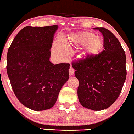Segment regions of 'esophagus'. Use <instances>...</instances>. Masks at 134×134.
<instances>
[{"label": "esophagus", "mask_w": 134, "mask_h": 134, "mask_svg": "<svg viewBox=\"0 0 134 134\" xmlns=\"http://www.w3.org/2000/svg\"><path fill=\"white\" fill-rule=\"evenodd\" d=\"M74 74V69L72 68V67H70V69H69V75L70 76H72Z\"/></svg>", "instance_id": "34e87169"}]
</instances>
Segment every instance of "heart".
Returning a JSON list of instances; mask_svg holds the SVG:
<instances>
[{
  "instance_id": "1",
  "label": "heart",
  "mask_w": 134,
  "mask_h": 134,
  "mask_svg": "<svg viewBox=\"0 0 134 134\" xmlns=\"http://www.w3.org/2000/svg\"><path fill=\"white\" fill-rule=\"evenodd\" d=\"M70 41L73 44L83 46V53L88 55H94L102 50L104 41L99 36L90 31H83L74 34L70 37ZM54 54L60 59L67 58L70 54V49L64 40L61 38L54 46Z\"/></svg>"
}]
</instances>
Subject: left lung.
Wrapping results in <instances>:
<instances>
[{"instance_id": "left-lung-1", "label": "left lung", "mask_w": 134, "mask_h": 134, "mask_svg": "<svg viewBox=\"0 0 134 134\" xmlns=\"http://www.w3.org/2000/svg\"><path fill=\"white\" fill-rule=\"evenodd\" d=\"M103 35L104 50L72 62L79 81V100L94 111L109 108L121 93L126 79V53L118 38L109 30L94 28Z\"/></svg>"}]
</instances>
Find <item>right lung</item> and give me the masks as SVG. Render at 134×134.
<instances>
[{
  "label": "right lung",
  "mask_w": 134,
  "mask_h": 134,
  "mask_svg": "<svg viewBox=\"0 0 134 134\" xmlns=\"http://www.w3.org/2000/svg\"><path fill=\"white\" fill-rule=\"evenodd\" d=\"M57 25L26 26L20 31L7 55V72L20 102L34 111L51 108L69 78V63L49 60Z\"/></svg>",
  "instance_id": "right-lung-1"
}]
</instances>
